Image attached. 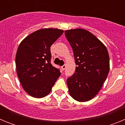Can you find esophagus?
<instances>
[{
    "instance_id": "obj_1",
    "label": "esophagus",
    "mask_w": 125,
    "mask_h": 125,
    "mask_svg": "<svg viewBox=\"0 0 125 125\" xmlns=\"http://www.w3.org/2000/svg\"><path fill=\"white\" fill-rule=\"evenodd\" d=\"M66 64H64L63 66H61V69H62V70H64L65 68H66Z\"/></svg>"
}]
</instances>
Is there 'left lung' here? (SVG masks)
Segmentation results:
<instances>
[{"mask_svg": "<svg viewBox=\"0 0 125 125\" xmlns=\"http://www.w3.org/2000/svg\"><path fill=\"white\" fill-rule=\"evenodd\" d=\"M72 47L76 67L67 79L69 93L73 99L84 102L100 91L110 70V58L105 46L83 29L65 31Z\"/></svg>", "mask_w": 125, "mask_h": 125, "instance_id": "1", "label": "left lung"}]
</instances>
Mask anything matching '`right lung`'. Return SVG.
I'll list each match as a JSON object with an SVG mask.
<instances>
[{
  "instance_id": "obj_1",
  "label": "right lung",
  "mask_w": 125,
  "mask_h": 125,
  "mask_svg": "<svg viewBox=\"0 0 125 125\" xmlns=\"http://www.w3.org/2000/svg\"><path fill=\"white\" fill-rule=\"evenodd\" d=\"M64 31L42 29L32 33L21 42L15 56L18 78L23 89L30 96L41 98L47 96L60 70L51 63V46Z\"/></svg>"
}]
</instances>
